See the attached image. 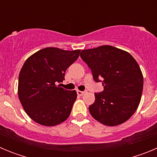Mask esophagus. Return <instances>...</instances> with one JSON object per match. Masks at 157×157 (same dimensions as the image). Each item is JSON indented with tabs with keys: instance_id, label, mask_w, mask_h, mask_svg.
Here are the masks:
<instances>
[{
	"instance_id": "1",
	"label": "esophagus",
	"mask_w": 157,
	"mask_h": 157,
	"mask_svg": "<svg viewBox=\"0 0 157 157\" xmlns=\"http://www.w3.org/2000/svg\"><path fill=\"white\" fill-rule=\"evenodd\" d=\"M86 90H84V91H80V90H77V94L78 96H82L83 94H86Z\"/></svg>"
}]
</instances>
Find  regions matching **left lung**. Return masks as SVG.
<instances>
[{"instance_id": "obj_1", "label": "left lung", "mask_w": 157, "mask_h": 157, "mask_svg": "<svg viewBox=\"0 0 157 157\" xmlns=\"http://www.w3.org/2000/svg\"><path fill=\"white\" fill-rule=\"evenodd\" d=\"M80 56L88 65L96 82L104 90L95 93L89 107L91 116L104 125H120L138 109L143 90V75L129 52L111 45L82 50Z\"/></svg>"}]
</instances>
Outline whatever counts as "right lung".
<instances>
[{"mask_svg":"<svg viewBox=\"0 0 157 157\" xmlns=\"http://www.w3.org/2000/svg\"><path fill=\"white\" fill-rule=\"evenodd\" d=\"M79 53L80 49L48 47L25 61L19 72L18 95L23 109L34 122L52 127L69 117L77 93L57 84L63 81L65 71Z\"/></svg>","mask_w":157,"mask_h":157,"instance_id":"obj_1","label":"right lung"}]
</instances>
